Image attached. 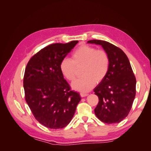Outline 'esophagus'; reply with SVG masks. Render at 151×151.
I'll use <instances>...</instances> for the list:
<instances>
[{
	"instance_id": "esophagus-1",
	"label": "esophagus",
	"mask_w": 151,
	"mask_h": 151,
	"mask_svg": "<svg viewBox=\"0 0 151 151\" xmlns=\"http://www.w3.org/2000/svg\"><path fill=\"white\" fill-rule=\"evenodd\" d=\"M80 95H81V96L82 98H83V97L87 96H88V93H80Z\"/></svg>"
}]
</instances>
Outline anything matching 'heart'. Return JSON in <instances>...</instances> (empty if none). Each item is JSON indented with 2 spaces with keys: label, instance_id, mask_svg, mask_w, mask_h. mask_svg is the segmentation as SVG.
I'll return each instance as SVG.
<instances>
[{
  "label": "heart",
  "instance_id": "heart-1",
  "mask_svg": "<svg viewBox=\"0 0 151 151\" xmlns=\"http://www.w3.org/2000/svg\"><path fill=\"white\" fill-rule=\"evenodd\" d=\"M81 67L83 76L72 84V88L80 92H88L106 76L109 68L108 55L103 50L83 45L72 53L71 59L65 57L60 63L62 75L69 81L75 79L77 68Z\"/></svg>",
  "mask_w": 151,
  "mask_h": 151
}]
</instances>
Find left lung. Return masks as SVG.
<instances>
[{
    "mask_svg": "<svg viewBox=\"0 0 151 151\" xmlns=\"http://www.w3.org/2000/svg\"><path fill=\"white\" fill-rule=\"evenodd\" d=\"M101 45L109 58L105 78L94 89L99 98L95 115L101 122L119 123L129 115L136 94V79L129 58L123 50L103 40L88 42Z\"/></svg>",
    "mask_w": 151,
    "mask_h": 151,
    "instance_id": "obj_1",
    "label": "left lung"
}]
</instances>
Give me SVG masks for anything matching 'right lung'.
<instances>
[{"mask_svg": "<svg viewBox=\"0 0 151 151\" xmlns=\"http://www.w3.org/2000/svg\"><path fill=\"white\" fill-rule=\"evenodd\" d=\"M78 42L50 45L34 55L26 67V101L36 120L50 129L66 127L81 101L79 94L71 91L60 69L61 60Z\"/></svg>", "mask_w": 151, "mask_h": 151, "instance_id": "add662e5", "label": "right lung"}]
</instances>
